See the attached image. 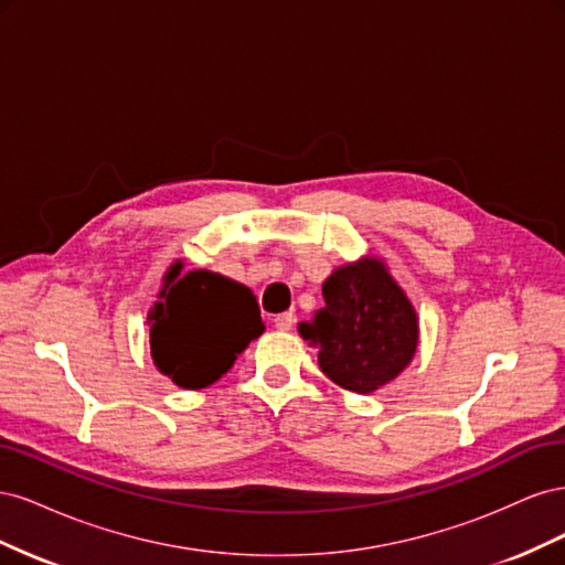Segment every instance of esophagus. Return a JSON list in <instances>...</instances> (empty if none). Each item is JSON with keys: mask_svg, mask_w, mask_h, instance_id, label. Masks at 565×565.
Masks as SVG:
<instances>
[{"mask_svg": "<svg viewBox=\"0 0 565 565\" xmlns=\"http://www.w3.org/2000/svg\"><path fill=\"white\" fill-rule=\"evenodd\" d=\"M273 322H276L278 330L287 332V330L295 328V313H289V311H287V313H280V316L273 318Z\"/></svg>", "mask_w": 565, "mask_h": 565, "instance_id": "esophagus-1", "label": "esophagus"}]
</instances>
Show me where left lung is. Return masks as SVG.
Segmentation results:
<instances>
[{"label":"left lung","mask_w":565,"mask_h":565,"mask_svg":"<svg viewBox=\"0 0 565 565\" xmlns=\"http://www.w3.org/2000/svg\"><path fill=\"white\" fill-rule=\"evenodd\" d=\"M322 299V309L299 322V334L318 349V365L334 384L372 393L413 361L417 313L380 259L365 256L337 268Z\"/></svg>","instance_id":"obj_1"}]
</instances>
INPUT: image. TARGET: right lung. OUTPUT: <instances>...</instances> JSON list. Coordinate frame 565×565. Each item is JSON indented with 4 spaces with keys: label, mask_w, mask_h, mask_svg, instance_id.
Returning a JSON list of instances; mask_svg holds the SVG:
<instances>
[{
    "label": "right lung",
    "mask_w": 565,
    "mask_h": 565,
    "mask_svg": "<svg viewBox=\"0 0 565 565\" xmlns=\"http://www.w3.org/2000/svg\"><path fill=\"white\" fill-rule=\"evenodd\" d=\"M174 262L148 313L156 367L181 388H204L226 374L252 339L264 332L252 289L212 270Z\"/></svg>",
    "instance_id": "right-lung-1"
}]
</instances>
